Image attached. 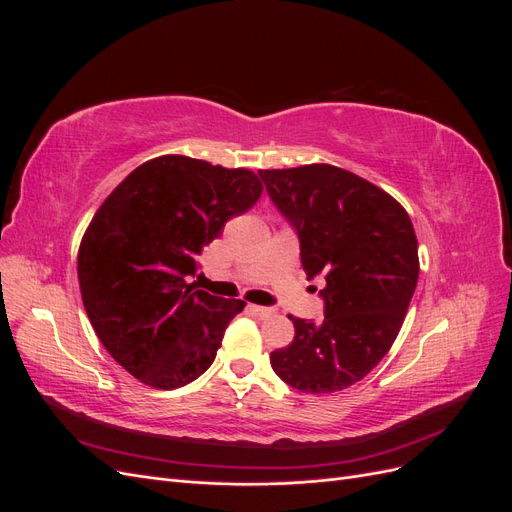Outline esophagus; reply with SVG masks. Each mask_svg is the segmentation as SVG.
Returning a JSON list of instances; mask_svg holds the SVG:
<instances>
[{"instance_id":"34e87169","label":"esophagus","mask_w":512,"mask_h":512,"mask_svg":"<svg viewBox=\"0 0 512 512\" xmlns=\"http://www.w3.org/2000/svg\"><path fill=\"white\" fill-rule=\"evenodd\" d=\"M247 309H250L252 314H256L260 318H267V316H271L275 312L273 307H262V305H247Z\"/></svg>"}]
</instances>
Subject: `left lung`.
<instances>
[{
	"label": "left lung",
	"mask_w": 512,
	"mask_h": 512,
	"mask_svg": "<svg viewBox=\"0 0 512 512\" xmlns=\"http://www.w3.org/2000/svg\"><path fill=\"white\" fill-rule=\"evenodd\" d=\"M294 228L307 280L322 275L320 322L292 318L294 339L271 352L292 389L335 393L363 380L389 352L418 280L406 209L374 183L331 164L258 170Z\"/></svg>",
	"instance_id": "obj_1"
}]
</instances>
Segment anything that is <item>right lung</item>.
I'll return each instance as SVG.
<instances>
[{"instance_id": "1", "label": "right lung", "mask_w": 512, "mask_h": 512, "mask_svg": "<svg viewBox=\"0 0 512 512\" xmlns=\"http://www.w3.org/2000/svg\"><path fill=\"white\" fill-rule=\"evenodd\" d=\"M260 192L245 168L162 156L104 200L81 241L79 284L91 327L134 378L168 391L209 369L245 303L213 297L190 277L205 245Z\"/></svg>"}]
</instances>
